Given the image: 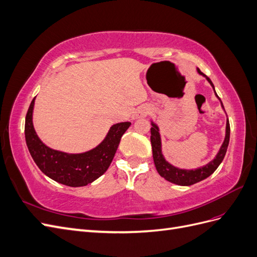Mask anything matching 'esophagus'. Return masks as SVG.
Here are the masks:
<instances>
[{"instance_id": "obj_1", "label": "esophagus", "mask_w": 257, "mask_h": 257, "mask_svg": "<svg viewBox=\"0 0 257 257\" xmlns=\"http://www.w3.org/2000/svg\"><path fill=\"white\" fill-rule=\"evenodd\" d=\"M150 112H151V108L149 106H141L138 108L136 116L137 118H144V116L148 115Z\"/></svg>"}]
</instances>
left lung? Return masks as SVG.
Returning a JSON list of instances; mask_svg holds the SVG:
<instances>
[{"mask_svg":"<svg viewBox=\"0 0 257 257\" xmlns=\"http://www.w3.org/2000/svg\"><path fill=\"white\" fill-rule=\"evenodd\" d=\"M197 73L205 77L207 79V81L211 84L212 89L214 90V85L212 83V81L210 80L209 77H207L204 73L200 72V69L197 67ZM214 94L215 96L219 98V100L221 102V106L224 109V106L222 104V100L220 99V97L217 96L216 92L214 90ZM151 146H152V154H153V161H154V165L155 168H157L158 173L161 177H163L165 180L175 183L177 185H182V186H188V185H192L194 183H197L199 181H203L204 179L208 178L209 176H211L215 169L220 166V164L222 163L225 154H226L227 151V147L229 144V135H230V127H229V122H228V118L226 120V128H225V138L224 142L220 148L219 152L216 153V155L214 157V159L212 161H210L208 164L195 168V169H184V168H179L174 166L173 164L165 159L164 155H163L162 152V138H161V134H160V127L158 126L157 123H154L153 120H151Z\"/></svg>","mask_w":257,"mask_h":257,"instance_id":"obj_1","label":"left lung"}]
</instances>
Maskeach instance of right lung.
<instances>
[{"label": "right lung", "mask_w": 257, "mask_h": 257, "mask_svg": "<svg viewBox=\"0 0 257 257\" xmlns=\"http://www.w3.org/2000/svg\"><path fill=\"white\" fill-rule=\"evenodd\" d=\"M33 98L26 116L25 135L28 149L35 164L52 180L73 188L95 181L109 167L122 135L131 122L115 123L108 131L103 142L82 153H66L46 146L37 136L33 125Z\"/></svg>", "instance_id": "obj_1"}]
</instances>
